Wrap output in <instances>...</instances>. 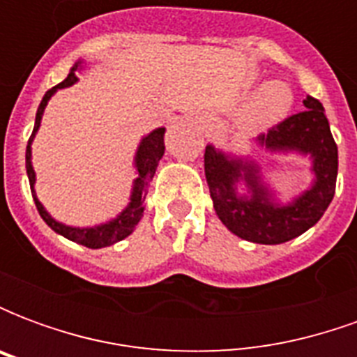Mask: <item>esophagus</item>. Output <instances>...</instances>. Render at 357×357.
I'll use <instances>...</instances> for the list:
<instances>
[{"instance_id": "obj_1", "label": "esophagus", "mask_w": 357, "mask_h": 357, "mask_svg": "<svg viewBox=\"0 0 357 357\" xmlns=\"http://www.w3.org/2000/svg\"><path fill=\"white\" fill-rule=\"evenodd\" d=\"M193 122L199 126V128H202V130H204V128H208V118L204 116V114H195Z\"/></svg>"}]
</instances>
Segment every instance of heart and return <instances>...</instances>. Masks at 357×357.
I'll return each instance as SVG.
<instances>
[{
	"instance_id": "b5f03b06",
	"label": "heart",
	"mask_w": 357,
	"mask_h": 357,
	"mask_svg": "<svg viewBox=\"0 0 357 357\" xmlns=\"http://www.w3.org/2000/svg\"><path fill=\"white\" fill-rule=\"evenodd\" d=\"M294 95L283 82H268L258 89L243 109L241 122L248 132H266L277 126L292 109Z\"/></svg>"
}]
</instances>
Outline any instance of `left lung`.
I'll return each mask as SVG.
<instances>
[{
  "label": "left lung",
  "instance_id": "obj_1",
  "mask_svg": "<svg viewBox=\"0 0 357 357\" xmlns=\"http://www.w3.org/2000/svg\"><path fill=\"white\" fill-rule=\"evenodd\" d=\"M304 107L252 141L268 155H296L310 160L312 183L291 201L279 199L252 156L206 145L204 174L214 210L241 239L281 245L314 227L329 208L337 185L338 149L321 102L307 95Z\"/></svg>",
  "mask_w": 357,
  "mask_h": 357
}]
</instances>
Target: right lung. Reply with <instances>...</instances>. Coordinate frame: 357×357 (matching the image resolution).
Listing matches in <instances>:
<instances>
[{
    "mask_svg": "<svg viewBox=\"0 0 357 357\" xmlns=\"http://www.w3.org/2000/svg\"><path fill=\"white\" fill-rule=\"evenodd\" d=\"M86 68V63L84 59H78L74 66L70 68V73L66 76L65 80L61 82L59 86L51 88L47 93L43 95L42 102L38 107V112H36V122H34V132L30 135L26 145V174L28 181H30V189H32V197H34L36 208L40 212V216L43 218V222L50 225L51 229L59 235H63L65 239L74 241L78 245H84L88 248H102L110 247L118 241L126 239L128 235H132L135 225L139 224L141 216H143V210H145V197H147L149 187H151V181H153V176H155L156 166L160 162V158L164 155V128H156L147 135H143L137 145V151H135V156H133V168H135V179H133L132 193H130V202L126 204V208L116 214L114 218H110L109 222H102V224L97 225H86V227H76V225H66L63 222H59L55 218L51 216L50 212L45 210L38 195H36V172L34 166H32V143H34V137L40 126H42V116L43 110L47 107V102L53 95L57 93L59 89H65L74 86L78 82V74Z\"/></svg>",
    "mask_w": 357,
    "mask_h": 357,
    "instance_id": "obj_1",
    "label": "right lung"
}]
</instances>
